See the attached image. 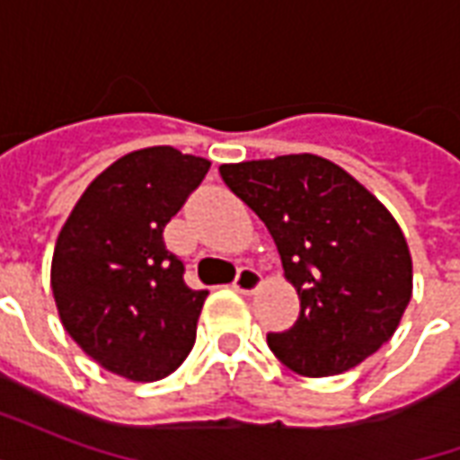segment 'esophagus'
<instances>
[{"label":"esophagus","mask_w":460,"mask_h":460,"mask_svg":"<svg viewBox=\"0 0 460 460\" xmlns=\"http://www.w3.org/2000/svg\"><path fill=\"white\" fill-rule=\"evenodd\" d=\"M261 283H263V279H261L259 270L241 269L236 280H234V288L239 290V293H243V296H253V293L261 288Z\"/></svg>","instance_id":"esophagus-1"}]
</instances>
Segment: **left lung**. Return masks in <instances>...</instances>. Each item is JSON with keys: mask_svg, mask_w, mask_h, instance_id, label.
Returning a JSON list of instances; mask_svg holds the SVG:
<instances>
[{"mask_svg": "<svg viewBox=\"0 0 460 460\" xmlns=\"http://www.w3.org/2000/svg\"><path fill=\"white\" fill-rule=\"evenodd\" d=\"M229 190L276 241L300 315L269 347L303 376L357 367L394 335L411 298V253L396 219L365 184L318 155L221 164Z\"/></svg>", "mask_w": 460, "mask_h": 460, "instance_id": "8db88e82", "label": "left lung"}]
</instances>
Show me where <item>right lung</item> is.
I'll list each match as a JSON object with an SVG mask.
<instances>
[{"instance_id":"obj_1","label":"right lung","mask_w":460,"mask_h":460,"mask_svg":"<svg viewBox=\"0 0 460 460\" xmlns=\"http://www.w3.org/2000/svg\"><path fill=\"white\" fill-rule=\"evenodd\" d=\"M211 162L170 145L122 155L95 177L58 231L51 290L64 330L130 382L172 375L190 355L209 290H191L162 231Z\"/></svg>"}]
</instances>
